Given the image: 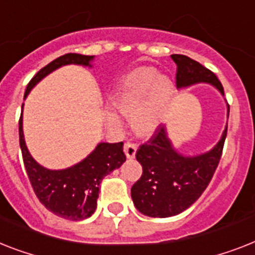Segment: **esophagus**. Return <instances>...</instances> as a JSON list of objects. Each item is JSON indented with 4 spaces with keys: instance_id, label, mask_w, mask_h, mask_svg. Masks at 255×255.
<instances>
[{
    "instance_id": "esophagus-1",
    "label": "esophagus",
    "mask_w": 255,
    "mask_h": 255,
    "mask_svg": "<svg viewBox=\"0 0 255 255\" xmlns=\"http://www.w3.org/2000/svg\"><path fill=\"white\" fill-rule=\"evenodd\" d=\"M136 150H137V148H136V145L132 144V142H127V144L124 145V153H126V156H127V158H129V160L136 156Z\"/></svg>"
}]
</instances>
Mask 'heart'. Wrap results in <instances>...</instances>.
I'll return each instance as SVG.
<instances>
[{
    "instance_id": "obj_1",
    "label": "heart",
    "mask_w": 255,
    "mask_h": 255,
    "mask_svg": "<svg viewBox=\"0 0 255 255\" xmlns=\"http://www.w3.org/2000/svg\"><path fill=\"white\" fill-rule=\"evenodd\" d=\"M174 93V84L153 67H141L128 73L118 85L114 103L132 117V126L140 136H152L161 127ZM118 122L115 114L111 115Z\"/></svg>"
}]
</instances>
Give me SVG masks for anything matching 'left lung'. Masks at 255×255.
<instances>
[{
  "label": "left lung",
  "instance_id": "8db88e82",
  "mask_svg": "<svg viewBox=\"0 0 255 255\" xmlns=\"http://www.w3.org/2000/svg\"><path fill=\"white\" fill-rule=\"evenodd\" d=\"M177 64V89L198 84L214 86L224 97V89L210 69L185 55H171ZM227 117L229 106L227 103ZM228 123L220 140L200 154L188 156L175 149L166 127H160L136 152L142 175L131 188L133 204L149 217H170L181 214L199 199L214 177L227 137Z\"/></svg>",
  "mask_w": 255,
  "mask_h": 255
}]
</instances>
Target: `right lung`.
Listing matches in <instances>:
<instances>
[{
  "label": "right lung",
  "mask_w": 255,
  "mask_h": 255,
  "mask_svg": "<svg viewBox=\"0 0 255 255\" xmlns=\"http://www.w3.org/2000/svg\"><path fill=\"white\" fill-rule=\"evenodd\" d=\"M94 56L67 53L45 65L27 85L24 99L48 74L65 65L93 68ZM19 145L27 175L40 203L56 216L67 220H85L97 210L99 185L103 177L126 162L123 142H98L80 162L59 170L41 166L28 152L23 133V105L19 119Z\"/></svg>",
  "instance_id": "right-lung-1"
}]
</instances>
